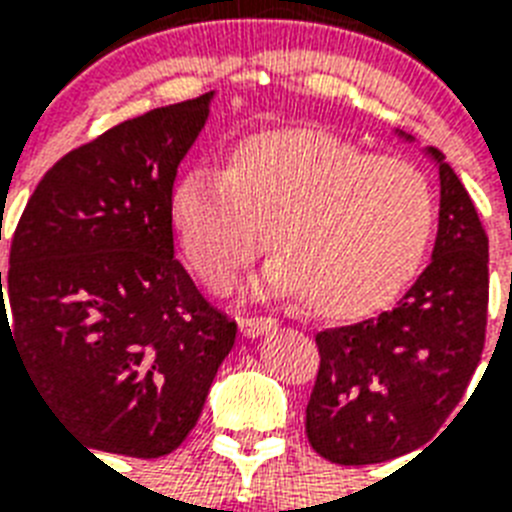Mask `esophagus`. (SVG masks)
<instances>
[{"label": "esophagus", "instance_id": "esophagus-1", "mask_svg": "<svg viewBox=\"0 0 512 512\" xmlns=\"http://www.w3.org/2000/svg\"><path fill=\"white\" fill-rule=\"evenodd\" d=\"M239 329L241 335L249 337V340H255V337L273 332V329H276V319H265V316H257V319H252V316H241Z\"/></svg>", "mask_w": 512, "mask_h": 512}]
</instances>
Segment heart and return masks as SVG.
<instances>
[{
  "label": "heart",
  "instance_id": "obj_1",
  "mask_svg": "<svg viewBox=\"0 0 512 512\" xmlns=\"http://www.w3.org/2000/svg\"><path fill=\"white\" fill-rule=\"evenodd\" d=\"M170 225L191 271L225 292L263 249L260 295L308 297L324 319L372 316L412 281L436 228L428 177L316 127L241 138L223 172L177 177Z\"/></svg>",
  "mask_w": 512,
  "mask_h": 512
}]
</instances>
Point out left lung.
Returning <instances> with one entry per match:
<instances>
[{"label": "left lung", "mask_w": 512, "mask_h": 512, "mask_svg": "<svg viewBox=\"0 0 512 512\" xmlns=\"http://www.w3.org/2000/svg\"><path fill=\"white\" fill-rule=\"evenodd\" d=\"M425 156L441 183L430 265L393 311L316 335L321 366L305 433L337 465L388 462L428 444L484 353L489 239L444 154L428 146Z\"/></svg>", "instance_id": "left-lung-1"}]
</instances>
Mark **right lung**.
<instances>
[{
    "instance_id": "1",
    "label": "right lung",
    "mask_w": 512,
    "mask_h": 512,
    "mask_svg": "<svg viewBox=\"0 0 512 512\" xmlns=\"http://www.w3.org/2000/svg\"><path fill=\"white\" fill-rule=\"evenodd\" d=\"M215 92L74 148L39 180L10 247L0 342L90 449L164 457L199 420L236 340L175 260L170 193ZM92 454V452H90Z\"/></svg>"
}]
</instances>
